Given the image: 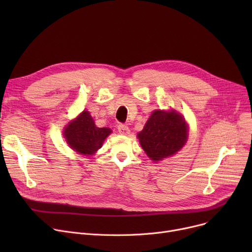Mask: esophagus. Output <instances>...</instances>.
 Returning a JSON list of instances; mask_svg holds the SVG:
<instances>
[{
	"mask_svg": "<svg viewBox=\"0 0 252 252\" xmlns=\"http://www.w3.org/2000/svg\"><path fill=\"white\" fill-rule=\"evenodd\" d=\"M117 129H118V133L121 134V135H127V134H129V128L126 125H123V124L118 125L117 126Z\"/></svg>",
	"mask_w": 252,
	"mask_h": 252,
	"instance_id": "obj_1",
	"label": "esophagus"
}]
</instances>
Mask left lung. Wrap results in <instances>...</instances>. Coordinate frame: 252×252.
<instances>
[{
    "mask_svg": "<svg viewBox=\"0 0 252 252\" xmlns=\"http://www.w3.org/2000/svg\"><path fill=\"white\" fill-rule=\"evenodd\" d=\"M187 125L180 114L155 110L138 138L144 151L157 161L177 153L187 142Z\"/></svg>",
    "mask_w": 252,
    "mask_h": 252,
    "instance_id": "8db88e82",
    "label": "left lung"
}]
</instances>
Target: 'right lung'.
Wrapping results in <instances>:
<instances>
[{"label":"right lung","instance_id":"add662e5","mask_svg":"<svg viewBox=\"0 0 252 252\" xmlns=\"http://www.w3.org/2000/svg\"><path fill=\"white\" fill-rule=\"evenodd\" d=\"M110 133V128L97 127L90 113L83 111L65 128L64 136L73 150L84 155H92L101 148Z\"/></svg>","mask_w":252,"mask_h":252}]
</instances>
